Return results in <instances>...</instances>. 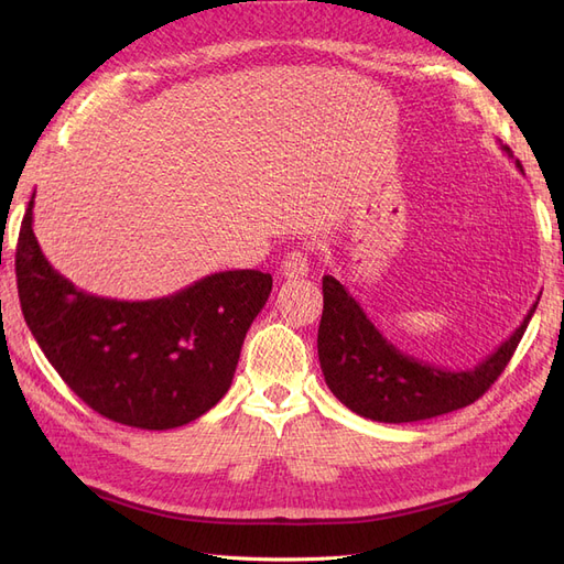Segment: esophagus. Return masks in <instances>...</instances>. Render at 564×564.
<instances>
[{
	"label": "esophagus",
	"mask_w": 564,
	"mask_h": 564,
	"mask_svg": "<svg viewBox=\"0 0 564 564\" xmlns=\"http://www.w3.org/2000/svg\"><path fill=\"white\" fill-rule=\"evenodd\" d=\"M282 278L284 280H301L311 272V263H308V253L303 251H292L284 256L282 261Z\"/></svg>",
	"instance_id": "1"
}]
</instances>
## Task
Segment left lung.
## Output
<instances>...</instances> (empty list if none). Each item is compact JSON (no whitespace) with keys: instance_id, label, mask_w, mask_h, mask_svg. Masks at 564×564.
Returning a JSON list of instances; mask_svg holds the SVG:
<instances>
[{"instance_id":"8db88e82","label":"left lung","mask_w":564,"mask_h":564,"mask_svg":"<svg viewBox=\"0 0 564 564\" xmlns=\"http://www.w3.org/2000/svg\"><path fill=\"white\" fill-rule=\"evenodd\" d=\"M516 164L522 169L518 160ZM322 294L317 355L324 381L350 412L381 423L433 419L482 398L513 357L539 303L487 360L466 371H449L400 352L336 278H322Z\"/></svg>"}]
</instances>
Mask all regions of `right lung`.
Returning a JSON list of instances; mask_svg holds the SVG:
<instances>
[{
    "label": "right lung",
    "instance_id": "right-lung-1",
    "mask_svg": "<svg viewBox=\"0 0 564 564\" xmlns=\"http://www.w3.org/2000/svg\"><path fill=\"white\" fill-rule=\"evenodd\" d=\"M32 195L15 247L28 327L75 395L110 421L169 431L226 395L245 336L265 305L261 270L214 272L152 301L82 292L51 268L32 232Z\"/></svg>",
    "mask_w": 564,
    "mask_h": 564
}]
</instances>
